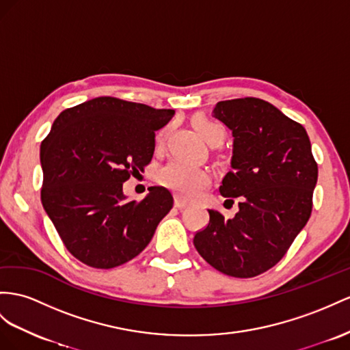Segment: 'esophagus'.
<instances>
[{
    "instance_id": "34e87169",
    "label": "esophagus",
    "mask_w": 350,
    "mask_h": 350,
    "mask_svg": "<svg viewBox=\"0 0 350 350\" xmlns=\"http://www.w3.org/2000/svg\"><path fill=\"white\" fill-rule=\"evenodd\" d=\"M187 205V202L182 198H178V196H174V207L176 208H185Z\"/></svg>"
}]
</instances>
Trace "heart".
Returning a JSON list of instances; mask_svg holds the SVG:
<instances>
[{
  "instance_id": "obj_1",
  "label": "heart",
  "mask_w": 350,
  "mask_h": 350,
  "mask_svg": "<svg viewBox=\"0 0 350 350\" xmlns=\"http://www.w3.org/2000/svg\"><path fill=\"white\" fill-rule=\"evenodd\" d=\"M193 129L200 134L201 139L210 146H220L226 139L228 130L219 121L207 118L205 115H196L192 120ZM167 130H163L157 137V146L164 143ZM210 173L205 168L187 165L178 161H172L164 168L159 170L158 183L167 187L182 198H193L210 185Z\"/></svg>"
}]
</instances>
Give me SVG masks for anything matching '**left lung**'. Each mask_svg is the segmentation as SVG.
I'll return each instance as SVG.
<instances>
[{
    "label": "left lung",
    "mask_w": 350,
    "mask_h": 350,
    "mask_svg": "<svg viewBox=\"0 0 350 350\" xmlns=\"http://www.w3.org/2000/svg\"><path fill=\"white\" fill-rule=\"evenodd\" d=\"M214 116L232 130L234 155L220 193L239 211L208 210L193 245L205 262L235 278H253L285 256L312 213L318 164L306 130L256 97L219 102Z\"/></svg>",
    "instance_id": "left-lung-1"
}]
</instances>
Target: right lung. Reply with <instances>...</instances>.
I'll list each match as a JSON object with an SVG mask.
<instances>
[{"mask_svg": "<svg viewBox=\"0 0 350 350\" xmlns=\"http://www.w3.org/2000/svg\"><path fill=\"white\" fill-rule=\"evenodd\" d=\"M116 97L69 107L42 140L41 202L68 252L96 269L127 263L150 243L173 208L163 186L142 201H127L122 183L143 172L155 150V131L173 118Z\"/></svg>", "mask_w": 350, "mask_h": 350, "instance_id": "right-lung-1", "label": "right lung"}]
</instances>
